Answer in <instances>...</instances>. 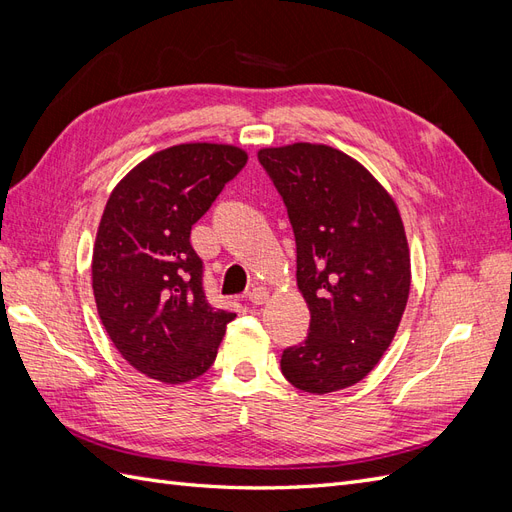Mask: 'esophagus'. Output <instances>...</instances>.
Wrapping results in <instances>:
<instances>
[{
    "instance_id": "34e87169",
    "label": "esophagus",
    "mask_w": 512,
    "mask_h": 512,
    "mask_svg": "<svg viewBox=\"0 0 512 512\" xmlns=\"http://www.w3.org/2000/svg\"><path fill=\"white\" fill-rule=\"evenodd\" d=\"M247 297H250V301L254 305H262V303H267V299H269V290L262 288V286H254Z\"/></svg>"
}]
</instances>
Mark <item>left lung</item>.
<instances>
[{
    "label": "left lung",
    "mask_w": 512,
    "mask_h": 512,
    "mask_svg": "<svg viewBox=\"0 0 512 512\" xmlns=\"http://www.w3.org/2000/svg\"><path fill=\"white\" fill-rule=\"evenodd\" d=\"M284 198L297 243V286L309 307L305 342L282 354L299 391L348 389L391 346L410 294V250L391 194L329 145L258 151Z\"/></svg>",
    "instance_id": "obj_1"
}]
</instances>
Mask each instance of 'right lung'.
Segmentation results:
<instances>
[{"label": "right lung", "instance_id": "obj_1", "mask_svg": "<svg viewBox=\"0 0 512 512\" xmlns=\"http://www.w3.org/2000/svg\"><path fill=\"white\" fill-rule=\"evenodd\" d=\"M245 162L232 145H175L134 166L106 200L91 258L98 314L123 359L153 380L203 376L235 320L209 305L190 232Z\"/></svg>", "mask_w": 512, "mask_h": 512}]
</instances>
